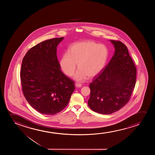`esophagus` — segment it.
I'll use <instances>...</instances> for the list:
<instances>
[{"label":"esophagus","mask_w":155,"mask_h":155,"mask_svg":"<svg viewBox=\"0 0 155 155\" xmlns=\"http://www.w3.org/2000/svg\"><path fill=\"white\" fill-rule=\"evenodd\" d=\"M75 86H76V87H81V84H79V83H76V84H75Z\"/></svg>","instance_id":"34e87169"}]
</instances>
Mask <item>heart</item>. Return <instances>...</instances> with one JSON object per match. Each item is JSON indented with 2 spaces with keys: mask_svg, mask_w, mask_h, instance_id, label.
Returning <instances> with one entry per match:
<instances>
[{
  "mask_svg": "<svg viewBox=\"0 0 155 155\" xmlns=\"http://www.w3.org/2000/svg\"><path fill=\"white\" fill-rule=\"evenodd\" d=\"M108 57V50L104 45L91 41L74 43L69 49V53L62 55L60 60L62 70L68 76H74L77 81L92 78L104 68Z\"/></svg>",
  "mask_w": 155,
  "mask_h": 155,
  "instance_id": "heart-1",
  "label": "heart"
}]
</instances>
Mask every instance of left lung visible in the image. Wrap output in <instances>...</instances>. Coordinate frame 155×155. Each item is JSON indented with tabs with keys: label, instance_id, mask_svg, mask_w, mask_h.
Wrapping results in <instances>:
<instances>
[{
	"label": "left lung",
	"instance_id": "left-lung-1",
	"mask_svg": "<svg viewBox=\"0 0 155 155\" xmlns=\"http://www.w3.org/2000/svg\"><path fill=\"white\" fill-rule=\"evenodd\" d=\"M110 41L114 47V54L89 85L88 106L102 114H110L125 106L136 85L137 70L127 47L119 41Z\"/></svg>",
	"mask_w": 155,
	"mask_h": 155
}]
</instances>
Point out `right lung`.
Returning a JSON list of instances; mask_svg holds the SVG:
<instances>
[{
	"label": "right lung",
	"instance_id": "right-lung-1",
	"mask_svg": "<svg viewBox=\"0 0 155 155\" xmlns=\"http://www.w3.org/2000/svg\"><path fill=\"white\" fill-rule=\"evenodd\" d=\"M64 38L43 41L24 56L20 76L26 100L35 110L54 115L68 105L74 91V81L61 70L57 55L58 45Z\"/></svg>",
	"mask_w": 155,
	"mask_h": 155
}]
</instances>
